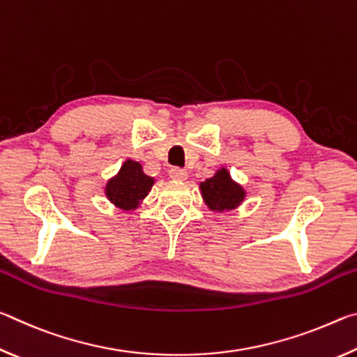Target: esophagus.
I'll list each match as a JSON object with an SVG mask.
<instances>
[{
	"instance_id": "obj_1",
	"label": "esophagus",
	"mask_w": 357,
	"mask_h": 357,
	"mask_svg": "<svg viewBox=\"0 0 357 357\" xmlns=\"http://www.w3.org/2000/svg\"><path fill=\"white\" fill-rule=\"evenodd\" d=\"M168 174H170V178L174 181H185L187 176H189L185 170H183V168H178V167H173L172 170L168 172Z\"/></svg>"
}]
</instances>
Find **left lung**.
Masks as SVG:
<instances>
[{
	"label": "left lung",
	"mask_w": 357,
	"mask_h": 357,
	"mask_svg": "<svg viewBox=\"0 0 357 357\" xmlns=\"http://www.w3.org/2000/svg\"><path fill=\"white\" fill-rule=\"evenodd\" d=\"M204 203L213 211H229L238 208L244 202L245 192L229 176L227 168L217 170L213 178L200 184Z\"/></svg>",
	"instance_id": "obj_1"
}]
</instances>
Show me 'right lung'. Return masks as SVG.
I'll return each instance as SVG.
<instances>
[{
    "label": "right lung",
    "instance_id": "obj_1",
    "mask_svg": "<svg viewBox=\"0 0 357 357\" xmlns=\"http://www.w3.org/2000/svg\"><path fill=\"white\" fill-rule=\"evenodd\" d=\"M154 179L143 173L142 165L135 160H126L116 176L108 181L105 195L114 206L124 211L135 209L148 195Z\"/></svg>",
    "mask_w": 357,
    "mask_h": 357
}]
</instances>
